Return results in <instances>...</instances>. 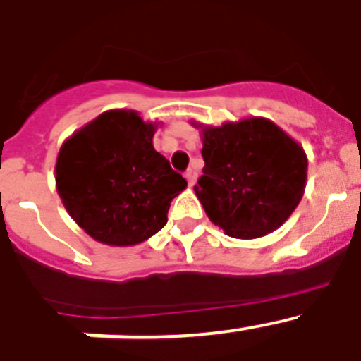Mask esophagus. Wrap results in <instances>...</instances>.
I'll return each instance as SVG.
<instances>
[{
    "label": "esophagus",
    "instance_id": "1",
    "mask_svg": "<svg viewBox=\"0 0 361 361\" xmlns=\"http://www.w3.org/2000/svg\"><path fill=\"white\" fill-rule=\"evenodd\" d=\"M184 177H186L188 184H190V186H193V184H195V180H197V170H195V168H190V170L186 171V175H184Z\"/></svg>",
    "mask_w": 361,
    "mask_h": 361
}]
</instances>
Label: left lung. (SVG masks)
<instances>
[{
	"mask_svg": "<svg viewBox=\"0 0 361 361\" xmlns=\"http://www.w3.org/2000/svg\"><path fill=\"white\" fill-rule=\"evenodd\" d=\"M191 124L200 128L204 157L193 190L209 220L244 240L279 229L304 197V148L264 117Z\"/></svg>",
	"mask_w": 361,
	"mask_h": 361,
	"instance_id": "left-lung-1",
	"label": "left lung"
}]
</instances>
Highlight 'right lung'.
Instances as JSON below:
<instances>
[{
    "label": "right lung",
    "instance_id": "right-lung-1",
    "mask_svg": "<svg viewBox=\"0 0 361 361\" xmlns=\"http://www.w3.org/2000/svg\"><path fill=\"white\" fill-rule=\"evenodd\" d=\"M159 123L135 110H108L63 142L56 188L75 224L94 240L126 247L148 240L188 186L153 148Z\"/></svg>",
    "mask_w": 361,
    "mask_h": 361
}]
</instances>
